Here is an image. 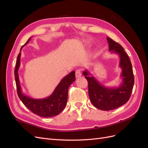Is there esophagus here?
I'll list each match as a JSON object with an SVG mask.
<instances>
[{"label":"esophagus","mask_w":148,"mask_h":148,"mask_svg":"<svg viewBox=\"0 0 148 148\" xmlns=\"http://www.w3.org/2000/svg\"><path fill=\"white\" fill-rule=\"evenodd\" d=\"M75 76H76V78H79V77H81L82 76V73H81V71H80L79 70H77V71H76L75 72Z\"/></svg>","instance_id":"34e87169"}]
</instances>
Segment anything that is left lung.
Wrapping results in <instances>:
<instances>
[{
    "mask_svg": "<svg viewBox=\"0 0 148 148\" xmlns=\"http://www.w3.org/2000/svg\"><path fill=\"white\" fill-rule=\"evenodd\" d=\"M109 51L118 54L119 66L122 69L120 75L122 83L118 87H106L85 70L83 75L88 80V93L93 106L102 110H111L126 104L130 97L134 84V76L131 61L124 49L111 38L107 37Z\"/></svg>",
    "mask_w": 148,
    "mask_h": 148,
    "instance_id": "left-lung-1",
    "label": "left lung"
}]
</instances>
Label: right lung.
Instances as JSON below:
<instances>
[{"instance_id": "add662e5", "label": "right lung", "mask_w": 148, "mask_h": 148, "mask_svg": "<svg viewBox=\"0 0 148 148\" xmlns=\"http://www.w3.org/2000/svg\"><path fill=\"white\" fill-rule=\"evenodd\" d=\"M31 37L25 43L27 44ZM23 45L21 47L20 52ZM21 52L17 57L15 69V78L17 89V94L24 105L33 113L42 117H52L59 114L64 109L68 99L69 88L75 80V71H72L62 79L57 85L52 95L43 99H34L25 95L22 91L20 83L18 69L20 66Z\"/></svg>"}]
</instances>
